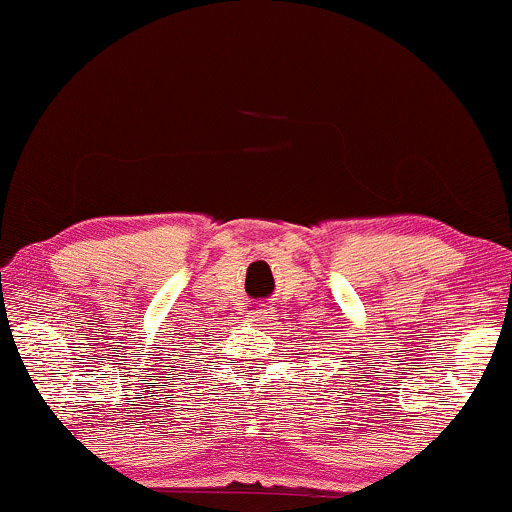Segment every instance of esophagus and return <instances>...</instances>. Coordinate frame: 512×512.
Here are the masks:
<instances>
[{
  "mask_svg": "<svg viewBox=\"0 0 512 512\" xmlns=\"http://www.w3.org/2000/svg\"><path fill=\"white\" fill-rule=\"evenodd\" d=\"M268 311L266 308H254V311H249L246 313V320H251V323H256V325H263V323H268Z\"/></svg>",
  "mask_w": 512,
  "mask_h": 512,
  "instance_id": "esophagus-1",
  "label": "esophagus"
}]
</instances>
